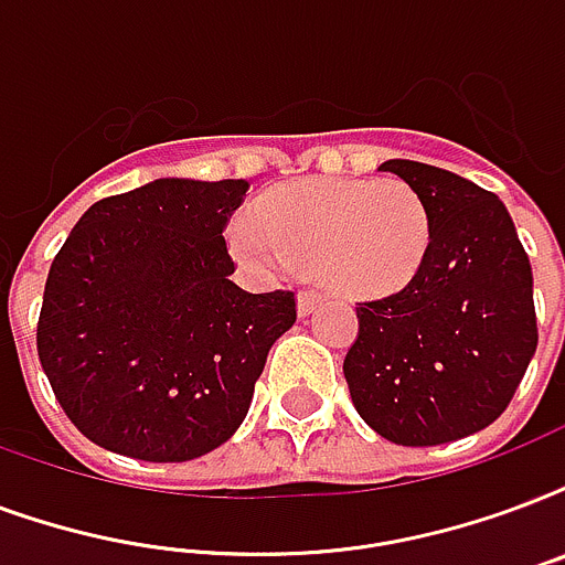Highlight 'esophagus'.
I'll use <instances>...</instances> for the list:
<instances>
[{"mask_svg": "<svg viewBox=\"0 0 565 565\" xmlns=\"http://www.w3.org/2000/svg\"><path fill=\"white\" fill-rule=\"evenodd\" d=\"M320 305V296L313 290H299V296H296V308H299V317H308V313H313V308Z\"/></svg>", "mask_w": 565, "mask_h": 565, "instance_id": "esophagus-1", "label": "esophagus"}]
</instances>
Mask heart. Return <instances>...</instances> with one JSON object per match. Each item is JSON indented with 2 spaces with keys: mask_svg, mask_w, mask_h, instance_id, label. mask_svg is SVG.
Segmentation results:
<instances>
[{
  "mask_svg": "<svg viewBox=\"0 0 565 565\" xmlns=\"http://www.w3.org/2000/svg\"><path fill=\"white\" fill-rule=\"evenodd\" d=\"M227 243L254 273L292 264L340 299H376L420 269L429 213L403 180H305L275 189L257 213H236Z\"/></svg>",
  "mask_w": 565,
  "mask_h": 565,
  "instance_id": "heart-1",
  "label": "heart"
}]
</instances>
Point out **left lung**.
Segmentation results:
<instances>
[{
    "label": "left lung",
    "instance_id": "obj_1",
    "mask_svg": "<svg viewBox=\"0 0 565 565\" xmlns=\"http://www.w3.org/2000/svg\"><path fill=\"white\" fill-rule=\"evenodd\" d=\"M379 171L420 195L429 248L403 290L355 308L343 376L373 433L403 447L447 445L498 420L531 364V260L492 192L412 159Z\"/></svg>",
    "mask_w": 565,
    "mask_h": 565
}]
</instances>
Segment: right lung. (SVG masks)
Wrapping results in <instances>:
<instances>
[{
    "mask_svg": "<svg viewBox=\"0 0 565 565\" xmlns=\"http://www.w3.org/2000/svg\"><path fill=\"white\" fill-rule=\"evenodd\" d=\"M245 180L159 178L85 210L43 287L38 355L73 426L141 462H189L234 436L292 292L231 281Z\"/></svg>",
    "mask_w": 565,
    "mask_h": 565,
    "instance_id": "1",
    "label": "right lung"
}]
</instances>
